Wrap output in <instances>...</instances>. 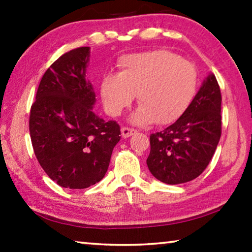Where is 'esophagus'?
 Segmentation results:
<instances>
[{"instance_id": "esophagus-1", "label": "esophagus", "mask_w": 252, "mask_h": 252, "mask_svg": "<svg viewBox=\"0 0 252 252\" xmlns=\"http://www.w3.org/2000/svg\"><path fill=\"white\" fill-rule=\"evenodd\" d=\"M122 132V136L123 138H129V136L133 135L134 133H136L135 129H132V127H127V126H123L121 129Z\"/></svg>"}]
</instances>
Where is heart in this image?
<instances>
[{
	"label": "heart",
	"instance_id": "heart-1",
	"mask_svg": "<svg viewBox=\"0 0 252 252\" xmlns=\"http://www.w3.org/2000/svg\"><path fill=\"white\" fill-rule=\"evenodd\" d=\"M120 67V73L106 74L101 81L102 101L112 117L120 116L138 94L140 106L132 120L167 125L185 112L195 95L197 69L170 51L127 55Z\"/></svg>",
	"mask_w": 252,
	"mask_h": 252
}]
</instances>
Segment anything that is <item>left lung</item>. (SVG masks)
<instances>
[{"instance_id":"left-lung-1","label":"left lung","mask_w":252,"mask_h":252,"mask_svg":"<svg viewBox=\"0 0 252 252\" xmlns=\"http://www.w3.org/2000/svg\"><path fill=\"white\" fill-rule=\"evenodd\" d=\"M221 92L216 76L203 81L182 116L150 135L148 168L168 185L193 180L208 167L221 136Z\"/></svg>"}]
</instances>
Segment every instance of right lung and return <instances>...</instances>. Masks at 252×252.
Masks as SVG:
<instances>
[{
	"instance_id": "obj_1",
	"label": "right lung",
	"mask_w": 252,
	"mask_h": 252,
	"mask_svg": "<svg viewBox=\"0 0 252 252\" xmlns=\"http://www.w3.org/2000/svg\"><path fill=\"white\" fill-rule=\"evenodd\" d=\"M90 48L61 55L49 67L30 112L34 153L45 173L63 188L84 189L102 180L120 126L93 112L95 94L85 80Z\"/></svg>"
}]
</instances>
